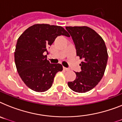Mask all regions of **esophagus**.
Here are the masks:
<instances>
[{"mask_svg":"<svg viewBox=\"0 0 122 122\" xmlns=\"http://www.w3.org/2000/svg\"><path fill=\"white\" fill-rule=\"evenodd\" d=\"M63 69H64V70H65V71H69V68H67V67H63Z\"/></svg>","mask_w":122,"mask_h":122,"instance_id":"1","label":"esophagus"}]
</instances>
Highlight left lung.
Masks as SVG:
<instances>
[{
  "instance_id": "1",
  "label": "left lung",
  "mask_w": 122,
  "mask_h": 122,
  "mask_svg": "<svg viewBox=\"0 0 122 122\" xmlns=\"http://www.w3.org/2000/svg\"><path fill=\"white\" fill-rule=\"evenodd\" d=\"M72 37L77 56L82 59L81 72H76L74 81L68 82L71 89L79 93L91 91L98 84L104 74L108 54L101 36L87 26H66Z\"/></svg>"
}]
</instances>
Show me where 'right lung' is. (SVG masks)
<instances>
[{
  "instance_id": "obj_1",
  "label": "right lung",
  "mask_w": 122,
  "mask_h": 122,
  "mask_svg": "<svg viewBox=\"0 0 122 122\" xmlns=\"http://www.w3.org/2000/svg\"><path fill=\"white\" fill-rule=\"evenodd\" d=\"M61 35L69 36L62 26L35 24L18 38L14 53L15 65L23 82L33 91H48L56 74L63 70L61 64L50 63L45 55L48 54L47 49L56 37Z\"/></svg>"
}]
</instances>
